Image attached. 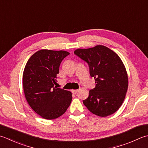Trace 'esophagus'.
Masks as SVG:
<instances>
[{
    "mask_svg": "<svg viewBox=\"0 0 148 148\" xmlns=\"http://www.w3.org/2000/svg\"><path fill=\"white\" fill-rule=\"evenodd\" d=\"M78 91V90H72V93L74 94H76Z\"/></svg>",
    "mask_w": 148,
    "mask_h": 148,
    "instance_id": "1",
    "label": "esophagus"
}]
</instances>
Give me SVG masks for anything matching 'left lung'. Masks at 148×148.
<instances>
[{
	"label": "left lung",
	"mask_w": 148,
	"mask_h": 148,
	"mask_svg": "<svg viewBox=\"0 0 148 148\" xmlns=\"http://www.w3.org/2000/svg\"><path fill=\"white\" fill-rule=\"evenodd\" d=\"M74 54L88 64L90 75L94 77L95 87L83 101L92 114L106 117L122 105L128 86L125 66L119 56L104 45L78 49Z\"/></svg>",
	"instance_id": "8db88e82"
}]
</instances>
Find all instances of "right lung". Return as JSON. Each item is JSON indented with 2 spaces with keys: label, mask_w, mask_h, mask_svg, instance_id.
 Returning <instances> with one entry per match:
<instances>
[{
  "label": "right lung",
  "mask_w": 148,
  "mask_h": 148,
  "mask_svg": "<svg viewBox=\"0 0 148 148\" xmlns=\"http://www.w3.org/2000/svg\"><path fill=\"white\" fill-rule=\"evenodd\" d=\"M69 54L42 49L32 55L24 68L22 83L25 99L31 108L45 119L60 117L71 105V92L55 86L60 63Z\"/></svg>",
  "instance_id": "add662e5"
}]
</instances>
